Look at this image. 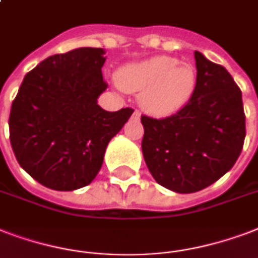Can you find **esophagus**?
<instances>
[{
  "instance_id": "34e87169",
  "label": "esophagus",
  "mask_w": 258,
  "mask_h": 258,
  "mask_svg": "<svg viewBox=\"0 0 258 258\" xmlns=\"http://www.w3.org/2000/svg\"><path fill=\"white\" fill-rule=\"evenodd\" d=\"M133 117H135V119H139V117H141V112H139V111H134Z\"/></svg>"
}]
</instances>
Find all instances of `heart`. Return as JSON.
Here are the masks:
<instances>
[{
	"instance_id": "1",
	"label": "heart",
	"mask_w": 258,
	"mask_h": 258,
	"mask_svg": "<svg viewBox=\"0 0 258 258\" xmlns=\"http://www.w3.org/2000/svg\"><path fill=\"white\" fill-rule=\"evenodd\" d=\"M116 82L128 93H139L141 107L153 116L164 117L185 107L196 89L194 66L172 56H153L124 66Z\"/></svg>"
}]
</instances>
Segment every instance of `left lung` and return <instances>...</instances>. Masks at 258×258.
Listing matches in <instances>:
<instances>
[{
    "label": "left lung",
    "mask_w": 258,
    "mask_h": 258,
    "mask_svg": "<svg viewBox=\"0 0 258 258\" xmlns=\"http://www.w3.org/2000/svg\"><path fill=\"white\" fill-rule=\"evenodd\" d=\"M198 82L185 107L154 119L142 115V151L151 176L178 194L218 181L233 168L246 135L242 93L221 64L195 51Z\"/></svg>",
    "instance_id": "1"
}]
</instances>
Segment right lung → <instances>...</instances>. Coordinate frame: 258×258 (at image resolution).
I'll return each mask as SVG.
<instances>
[{
    "mask_svg": "<svg viewBox=\"0 0 258 258\" xmlns=\"http://www.w3.org/2000/svg\"><path fill=\"white\" fill-rule=\"evenodd\" d=\"M103 48L81 47L48 56L27 73L9 115V138L20 166L42 185L74 190L93 181L108 143L133 108L108 112Z\"/></svg>",
    "mask_w": 258,
    "mask_h": 258,
    "instance_id": "right-lung-1",
    "label": "right lung"
}]
</instances>
